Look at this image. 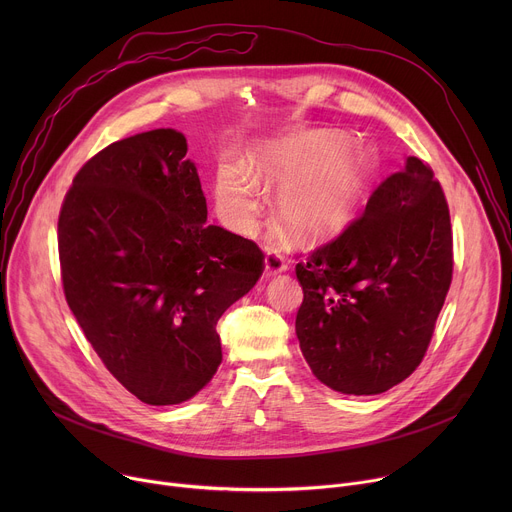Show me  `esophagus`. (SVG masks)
I'll use <instances>...</instances> for the list:
<instances>
[{
    "label": "esophagus",
    "instance_id": "1",
    "mask_svg": "<svg viewBox=\"0 0 512 512\" xmlns=\"http://www.w3.org/2000/svg\"><path fill=\"white\" fill-rule=\"evenodd\" d=\"M285 269H287V265H285L283 257H281L277 251L269 249V251L265 253V261H263V275H265V277H275V275L283 273Z\"/></svg>",
    "mask_w": 512,
    "mask_h": 512
}]
</instances>
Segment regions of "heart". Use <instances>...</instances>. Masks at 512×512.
Here are the masks:
<instances>
[{
    "mask_svg": "<svg viewBox=\"0 0 512 512\" xmlns=\"http://www.w3.org/2000/svg\"><path fill=\"white\" fill-rule=\"evenodd\" d=\"M336 131L312 129L263 143L241 164H225L216 178V206L239 231L255 227L261 186H277L275 214L298 239L322 241L342 233L358 212L375 172L369 148H342Z\"/></svg>",
    "mask_w": 512,
    "mask_h": 512,
    "instance_id": "b5f03b06",
    "label": "heart"
}]
</instances>
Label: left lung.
<instances>
[{"mask_svg":"<svg viewBox=\"0 0 512 512\" xmlns=\"http://www.w3.org/2000/svg\"><path fill=\"white\" fill-rule=\"evenodd\" d=\"M452 227L442 186L419 158L389 176L336 241L296 265V318L314 377L344 395L405 381L427 350L452 283Z\"/></svg>","mask_w":512,"mask_h":512,"instance_id":"1","label":"left lung"}]
</instances>
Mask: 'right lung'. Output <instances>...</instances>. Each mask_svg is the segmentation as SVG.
Masks as SVG:
<instances>
[{
    "mask_svg": "<svg viewBox=\"0 0 512 512\" xmlns=\"http://www.w3.org/2000/svg\"><path fill=\"white\" fill-rule=\"evenodd\" d=\"M176 129L115 141L72 180L60 218L64 296L109 373L139 401L178 405L223 360L216 322L253 289L259 247L206 225Z\"/></svg>",
    "mask_w": 512,
    "mask_h": 512,
    "instance_id": "add662e5",
    "label": "right lung"
}]
</instances>
